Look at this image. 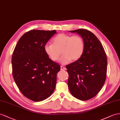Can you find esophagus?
Here are the masks:
<instances>
[{
    "label": "esophagus",
    "instance_id": "esophagus-1",
    "mask_svg": "<svg viewBox=\"0 0 120 120\" xmlns=\"http://www.w3.org/2000/svg\"><path fill=\"white\" fill-rule=\"evenodd\" d=\"M65 69H66V68L65 67L63 66H62V65L61 66V70H65Z\"/></svg>",
    "mask_w": 120,
    "mask_h": 120
}]
</instances>
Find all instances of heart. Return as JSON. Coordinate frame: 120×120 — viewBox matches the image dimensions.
Segmentation results:
<instances>
[{"mask_svg": "<svg viewBox=\"0 0 120 120\" xmlns=\"http://www.w3.org/2000/svg\"><path fill=\"white\" fill-rule=\"evenodd\" d=\"M84 50V41L82 37L64 33L55 36L53 39V44H46L44 46L45 53L54 61L59 59L61 51L63 55L60 62L62 64H66L71 60H78L83 54Z\"/></svg>", "mask_w": 120, "mask_h": 120, "instance_id": "1", "label": "heart"}]
</instances>
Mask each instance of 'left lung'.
I'll return each instance as SVG.
<instances>
[{
  "instance_id": "1",
  "label": "left lung",
  "mask_w": 120,
  "mask_h": 120,
  "mask_svg": "<svg viewBox=\"0 0 120 120\" xmlns=\"http://www.w3.org/2000/svg\"><path fill=\"white\" fill-rule=\"evenodd\" d=\"M69 31L82 37L85 50L80 59L66 67L69 75L68 88L76 98L88 100L99 93L105 81L106 54L99 39L90 31L79 29Z\"/></svg>"
}]
</instances>
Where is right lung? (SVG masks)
<instances>
[{"label": "right lung", "instance_id": "1", "mask_svg": "<svg viewBox=\"0 0 120 120\" xmlns=\"http://www.w3.org/2000/svg\"><path fill=\"white\" fill-rule=\"evenodd\" d=\"M56 30H32L19 39L11 58L15 82L24 96L34 101L50 97L56 85L60 66L51 60L44 46Z\"/></svg>", "mask_w": 120, "mask_h": 120}]
</instances>
